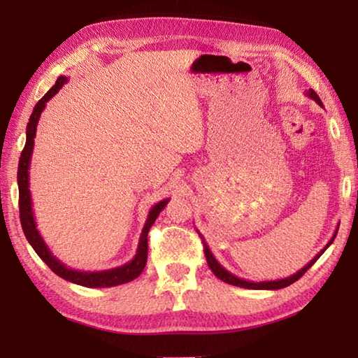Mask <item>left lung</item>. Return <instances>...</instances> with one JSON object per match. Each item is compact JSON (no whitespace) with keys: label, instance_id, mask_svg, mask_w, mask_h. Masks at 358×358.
<instances>
[{"label":"left lung","instance_id":"1","mask_svg":"<svg viewBox=\"0 0 358 358\" xmlns=\"http://www.w3.org/2000/svg\"><path fill=\"white\" fill-rule=\"evenodd\" d=\"M306 96H310V98H311L313 101H316L319 106H322V107H324L322 101L319 99V96L316 94V92H314V90H310V92H306ZM336 234H338V227H336L335 234H333V237L330 238V241H329V243H327V246L324 248V250L320 251L319 254H316V257L311 259V260H310V264H306L305 266H303L301 270L296 271V273L290 275V276H287V278H282V280H276V281H260V282H254V281L241 280V278H238V276H235V275L230 273V271H227L226 268H224V266H222V265H221L220 262H217V260L215 259V256H213V254H211V251H210L208 245L205 243V240H202V241H203V248H205L203 252H205V257H207V264H208V266L211 268V271H213V273H215V276L220 278L221 281L227 282V284H232V286H237V287H245V289H256V290H259V289H265V290H276V289L287 287V286H290V284H292V282H295L296 280H300V278H301L303 275H305L308 270L311 268V266L314 265V262H316V260H317L320 256H322V254H324V251L327 250V248H329V246L333 243V240H335Z\"/></svg>","mask_w":358,"mask_h":358}]
</instances>
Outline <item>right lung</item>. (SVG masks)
<instances>
[{
  "label": "right lung",
  "mask_w": 358,
  "mask_h": 358,
  "mask_svg": "<svg viewBox=\"0 0 358 358\" xmlns=\"http://www.w3.org/2000/svg\"><path fill=\"white\" fill-rule=\"evenodd\" d=\"M64 83H68V77H58L57 83L48 90L44 94L38 104L34 106L31 117L27 124V142L25 148H23L19 161V172H17V183H19V208H20V222L23 234L28 240V243L33 246L36 254L44 260L48 265L53 273H57L59 278H63L66 281H71L78 286L85 287H113L120 286V284L129 282L142 273L145 265H147V257H148V232L150 227L153 226L157 215L164 210L166 205L169 203L171 199H164V201L157 202L153 205L148 213L147 222L142 229L141 240H138L137 252L132 260L128 264L117 266V268L110 270H102V271H78L74 268H69L66 266L62 260H58L53 254L48 250L45 245L44 238L41 237L38 227H36L34 221V213H33V201H31V192H29V162H31V153L34 147V137H36V129H38V121L41 118V113L44 110L47 102L50 101L53 96H55Z\"/></svg>",
  "instance_id": "add662e5"
}]
</instances>
